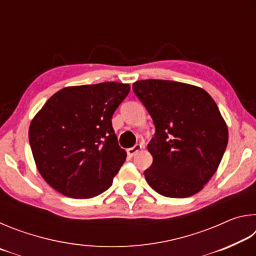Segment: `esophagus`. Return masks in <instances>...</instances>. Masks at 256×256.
<instances>
[{
    "label": "esophagus",
    "mask_w": 256,
    "mask_h": 256,
    "mask_svg": "<svg viewBox=\"0 0 256 256\" xmlns=\"http://www.w3.org/2000/svg\"><path fill=\"white\" fill-rule=\"evenodd\" d=\"M141 149H142V144H136L134 146H132V148H128L126 150V152H128V154L130 156V157H133V156L136 154H138Z\"/></svg>",
    "instance_id": "obj_1"
}]
</instances>
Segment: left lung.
Returning <instances> with one entry per match:
<instances>
[{"label": "left lung", "mask_w": 256, "mask_h": 256, "mask_svg": "<svg viewBox=\"0 0 256 256\" xmlns=\"http://www.w3.org/2000/svg\"><path fill=\"white\" fill-rule=\"evenodd\" d=\"M132 89L154 120L148 144L154 158L144 170L148 184L167 198L200 192L218 168L228 144V128L204 90L170 80H140Z\"/></svg>", "instance_id": "left-lung-1"}]
</instances>
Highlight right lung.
<instances>
[{"mask_svg": "<svg viewBox=\"0 0 256 256\" xmlns=\"http://www.w3.org/2000/svg\"><path fill=\"white\" fill-rule=\"evenodd\" d=\"M130 84L102 82L63 88L32 120L29 144L47 183L63 196L90 198L105 192L125 162L112 118Z\"/></svg>", "mask_w": 256, "mask_h": 256, "instance_id": "right-lung-1", "label": "right lung"}]
</instances>
